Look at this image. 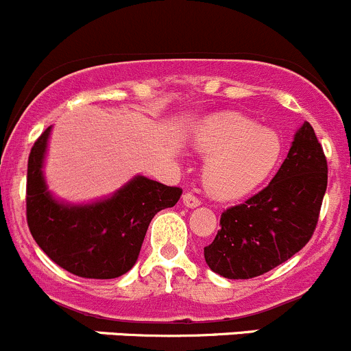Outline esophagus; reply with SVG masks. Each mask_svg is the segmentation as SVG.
Listing matches in <instances>:
<instances>
[{
    "label": "esophagus",
    "instance_id": "esophagus-1",
    "mask_svg": "<svg viewBox=\"0 0 351 351\" xmlns=\"http://www.w3.org/2000/svg\"><path fill=\"white\" fill-rule=\"evenodd\" d=\"M183 204H185L186 207H190V208L198 207V205H200V198H198L197 195H193V193L186 192L185 195H183Z\"/></svg>",
    "mask_w": 351,
    "mask_h": 351
}]
</instances>
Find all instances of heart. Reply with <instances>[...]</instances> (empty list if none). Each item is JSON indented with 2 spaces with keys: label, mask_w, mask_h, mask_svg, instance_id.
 Instances as JSON below:
<instances>
[{
  "label": "heart",
  "mask_w": 351,
  "mask_h": 351,
  "mask_svg": "<svg viewBox=\"0 0 351 351\" xmlns=\"http://www.w3.org/2000/svg\"><path fill=\"white\" fill-rule=\"evenodd\" d=\"M200 153L208 154L204 183L219 198H238L261 185L280 162V134L236 112L205 120L193 137Z\"/></svg>",
  "instance_id": "1"
}]
</instances>
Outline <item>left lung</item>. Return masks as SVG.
<instances>
[{"label":"left lung","mask_w":351,"mask_h":351,"mask_svg":"<svg viewBox=\"0 0 351 351\" xmlns=\"http://www.w3.org/2000/svg\"><path fill=\"white\" fill-rule=\"evenodd\" d=\"M326 186V156L311 123L304 122L274 180L222 212L221 231L204 247L208 268L244 280L292 258L313 238Z\"/></svg>","instance_id":"obj_1"}]
</instances>
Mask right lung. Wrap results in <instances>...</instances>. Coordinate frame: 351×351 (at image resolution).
I'll use <instances>...</instances> for the list:
<instances>
[{"instance_id": "obj_1", "label": "right lung", "mask_w": 351, "mask_h": 351, "mask_svg": "<svg viewBox=\"0 0 351 351\" xmlns=\"http://www.w3.org/2000/svg\"><path fill=\"white\" fill-rule=\"evenodd\" d=\"M51 127L28 154L27 224L40 250L69 274L81 278H117L136 263L149 222L182 197L180 186H166L136 176L113 197L83 207L59 204L45 190L42 159Z\"/></svg>"}]
</instances>
